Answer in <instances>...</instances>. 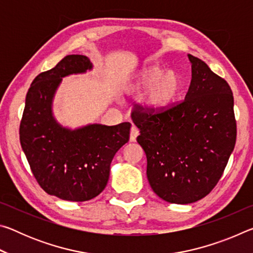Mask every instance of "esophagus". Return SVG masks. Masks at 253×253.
<instances>
[{"label": "esophagus", "instance_id": "34e87169", "mask_svg": "<svg viewBox=\"0 0 253 253\" xmlns=\"http://www.w3.org/2000/svg\"><path fill=\"white\" fill-rule=\"evenodd\" d=\"M139 135V130L136 126H131L130 128V142H135L136 137Z\"/></svg>", "mask_w": 253, "mask_h": 253}]
</instances>
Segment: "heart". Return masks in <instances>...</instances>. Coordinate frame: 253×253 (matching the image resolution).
Listing matches in <instances>:
<instances>
[{
	"label": "heart",
	"instance_id": "b5f03b06",
	"mask_svg": "<svg viewBox=\"0 0 253 253\" xmlns=\"http://www.w3.org/2000/svg\"><path fill=\"white\" fill-rule=\"evenodd\" d=\"M181 87L177 75L172 70H164L157 65L143 68L134 81L128 85V91H143L148 89L144 104L152 110H162L176 98Z\"/></svg>",
	"mask_w": 253,
	"mask_h": 253
}]
</instances>
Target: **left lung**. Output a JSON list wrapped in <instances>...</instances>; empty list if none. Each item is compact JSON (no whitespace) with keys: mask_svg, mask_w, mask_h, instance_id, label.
<instances>
[{"mask_svg":"<svg viewBox=\"0 0 253 253\" xmlns=\"http://www.w3.org/2000/svg\"><path fill=\"white\" fill-rule=\"evenodd\" d=\"M187 55L192 79L185 99L161 113L137 105L131 114L149 185L175 204L196 202L213 190L237 139L230 85L202 60Z\"/></svg>","mask_w":253,"mask_h":253,"instance_id":"8db88e82","label":"left lung"}]
</instances>
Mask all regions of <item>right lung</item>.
Masks as SVG:
<instances>
[{
  "instance_id": "1",
  "label": "right lung",
  "mask_w": 253,
  "mask_h": 253,
  "mask_svg": "<svg viewBox=\"0 0 253 253\" xmlns=\"http://www.w3.org/2000/svg\"><path fill=\"white\" fill-rule=\"evenodd\" d=\"M92 69L89 58L69 54L32 81L20 124V142L39 185L57 198L84 202L107 185L115 154L129 140L130 123L89 124L71 129L53 116L52 102L62 78Z\"/></svg>"
}]
</instances>
